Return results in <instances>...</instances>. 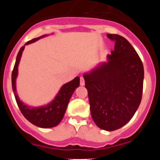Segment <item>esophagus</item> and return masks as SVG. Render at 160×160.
I'll return each mask as SVG.
<instances>
[{
    "label": "esophagus",
    "instance_id": "1",
    "mask_svg": "<svg viewBox=\"0 0 160 160\" xmlns=\"http://www.w3.org/2000/svg\"><path fill=\"white\" fill-rule=\"evenodd\" d=\"M80 85H81V86H84L85 85V79L82 76L80 77Z\"/></svg>",
    "mask_w": 160,
    "mask_h": 160
}]
</instances>
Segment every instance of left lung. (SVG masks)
Masks as SVG:
<instances>
[{
  "instance_id": "left-lung-1",
  "label": "left lung",
  "mask_w": 160,
  "mask_h": 160,
  "mask_svg": "<svg viewBox=\"0 0 160 160\" xmlns=\"http://www.w3.org/2000/svg\"><path fill=\"white\" fill-rule=\"evenodd\" d=\"M114 42L108 62L85 74L91 117L99 128L115 131L131 119L142 100L144 70L140 58L126 38L107 34Z\"/></svg>"
}]
</instances>
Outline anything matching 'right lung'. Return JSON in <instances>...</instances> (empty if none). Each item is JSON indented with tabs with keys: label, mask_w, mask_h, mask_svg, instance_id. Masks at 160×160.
Instances as JSON below:
<instances>
[{
	"label": "right lung",
	"mask_w": 160,
	"mask_h": 160,
	"mask_svg": "<svg viewBox=\"0 0 160 160\" xmlns=\"http://www.w3.org/2000/svg\"><path fill=\"white\" fill-rule=\"evenodd\" d=\"M42 37L44 36L33 38L32 40L26 42L25 46L36 42L38 39L42 38ZM25 46H22L18 52L16 62H15L12 72V87L14 96H15V99H16L18 106L22 114L31 123L42 128H53L55 126L58 125L59 122L63 118L70 98H71L73 91L79 86V77H76L71 82L65 84L61 88L60 91L56 96L55 99L52 102L49 103V105L46 106V107H38V108H31V107L24 105L23 103L19 100L16 93V78L18 75V66Z\"/></svg>",
	"instance_id": "obj_1"
}]
</instances>
